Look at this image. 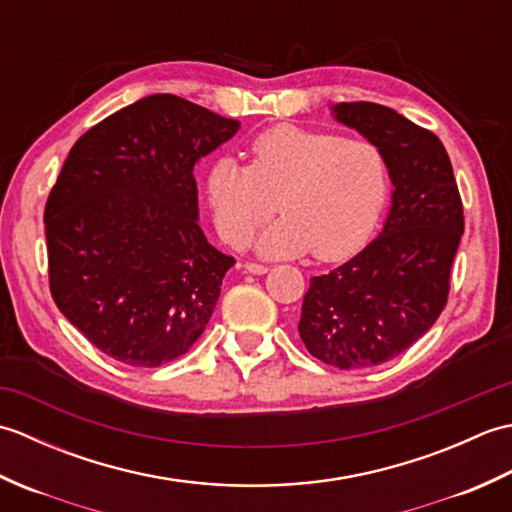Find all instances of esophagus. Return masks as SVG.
<instances>
[{"mask_svg": "<svg viewBox=\"0 0 512 512\" xmlns=\"http://www.w3.org/2000/svg\"><path fill=\"white\" fill-rule=\"evenodd\" d=\"M244 270H246V273H253V275H266L268 273V266L248 262V264H244Z\"/></svg>", "mask_w": 512, "mask_h": 512, "instance_id": "esophagus-1", "label": "esophagus"}]
</instances>
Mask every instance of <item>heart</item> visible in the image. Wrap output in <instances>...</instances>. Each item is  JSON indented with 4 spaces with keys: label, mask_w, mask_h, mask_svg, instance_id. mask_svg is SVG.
I'll return each instance as SVG.
<instances>
[{
    "label": "heart",
    "mask_w": 512,
    "mask_h": 512,
    "mask_svg": "<svg viewBox=\"0 0 512 512\" xmlns=\"http://www.w3.org/2000/svg\"><path fill=\"white\" fill-rule=\"evenodd\" d=\"M248 165L222 156L204 178L217 233L242 246L255 228L284 213L257 237L266 257L312 250L321 262L356 253L378 222L389 193L385 151L367 138L275 125L248 143Z\"/></svg>",
    "instance_id": "obj_1"
}]
</instances>
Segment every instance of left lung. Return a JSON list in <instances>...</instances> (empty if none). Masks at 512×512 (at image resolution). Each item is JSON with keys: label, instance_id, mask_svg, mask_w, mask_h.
<instances>
[{"label": "left lung", "instance_id": "8db88e82", "mask_svg": "<svg viewBox=\"0 0 512 512\" xmlns=\"http://www.w3.org/2000/svg\"><path fill=\"white\" fill-rule=\"evenodd\" d=\"M332 114L385 151L394 193L378 237L350 262L310 279L299 334L319 361L365 369L409 350L447 306L464 213L436 134L367 101L339 103Z\"/></svg>", "mask_w": 512, "mask_h": 512}]
</instances>
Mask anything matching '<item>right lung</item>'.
<instances>
[{
  "mask_svg": "<svg viewBox=\"0 0 512 512\" xmlns=\"http://www.w3.org/2000/svg\"><path fill=\"white\" fill-rule=\"evenodd\" d=\"M237 129L180 96L151 94L70 149L43 211L50 292L103 354L158 367L200 339L235 259L198 224L193 167Z\"/></svg>",
  "mask_w": 512,
  "mask_h": 512,
  "instance_id": "right-lung-1",
  "label": "right lung"
}]
</instances>
